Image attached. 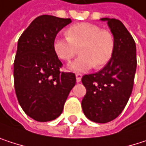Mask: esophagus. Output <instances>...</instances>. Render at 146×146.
<instances>
[{"label": "esophagus", "mask_w": 146, "mask_h": 146, "mask_svg": "<svg viewBox=\"0 0 146 146\" xmlns=\"http://www.w3.org/2000/svg\"><path fill=\"white\" fill-rule=\"evenodd\" d=\"M76 82H80L82 81V75L81 74H76Z\"/></svg>", "instance_id": "esophagus-1"}]
</instances>
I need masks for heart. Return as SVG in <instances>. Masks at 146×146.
<instances>
[{
  "label": "heart",
  "instance_id": "1",
  "mask_svg": "<svg viewBox=\"0 0 146 146\" xmlns=\"http://www.w3.org/2000/svg\"><path fill=\"white\" fill-rule=\"evenodd\" d=\"M65 37H57L53 41L56 55L64 61L70 60L80 47V57L68 65L73 72H87L94 66L102 68L111 59L115 39L111 32L90 23H78L65 31Z\"/></svg>",
  "mask_w": 146,
  "mask_h": 146
}]
</instances>
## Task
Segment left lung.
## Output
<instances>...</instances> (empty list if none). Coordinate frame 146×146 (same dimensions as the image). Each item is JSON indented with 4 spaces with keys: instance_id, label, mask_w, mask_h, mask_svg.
<instances>
[{
    "instance_id": "8db88e82",
    "label": "left lung",
    "mask_w": 146,
    "mask_h": 146,
    "mask_svg": "<svg viewBox=\"0 0 146 146\" xmlns=\"http://www.w3.org/2000/svg\"><path fill=\"white\" fill-rule=\"evenodd\" d=\"M115 39L111 59L100 71L82 78L87 94L82 101L84 115L92 121L106 123L125 108L132 94L137 67L133 38L118 19L103 18Z\"/></svg>"
}]
</instances>
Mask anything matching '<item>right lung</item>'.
I'll use <instances>...</instances> for the list:
<instances>
[{
    "instance_id": "1",
    "label": "right lung",
    "mask_w": 146,
    "mask_h": 146,
    "mask_svg": "<svg viewBox=\"0 0 146 146\" xmlns=\"http://www.w3.org/2000/svg\"><path fill=\"white\" fill-rule=\"evenodd\" d=\"M70 23V19L41 15L19 39L13 65L15 92L23 110L37 121L58 117L76 85L74 73L60 71L62 63L53 49L57 34Z\"/></svg>"
}]
</instances>
